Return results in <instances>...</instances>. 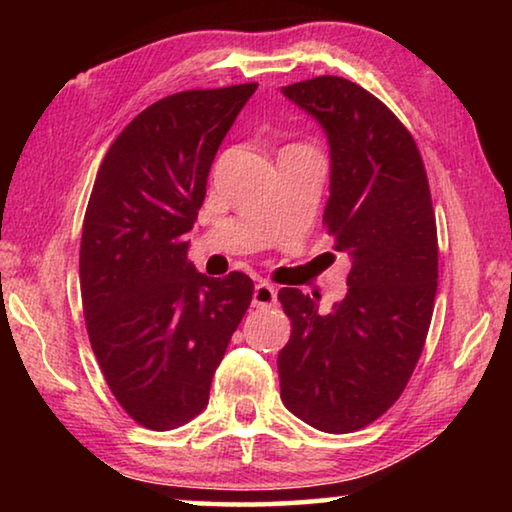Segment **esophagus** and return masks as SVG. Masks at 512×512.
<instances>
[{
  "label": "esophagus",
  "instance_id": "1",
  "mask_svg": "<svg viewBox=\"0 0 512 512\" xmlns=\"http://www.w3.org/2000/svg\"><path fill=\"white\" fill-rule=\"evenodd\" d=\"M275 300H277V291L273 289V284H268V282L255 284V289H253V305L255 307L275 305Z\"/></svg>",
  "mask_w": 512,
  "mask_h": 512
}]
</instances>
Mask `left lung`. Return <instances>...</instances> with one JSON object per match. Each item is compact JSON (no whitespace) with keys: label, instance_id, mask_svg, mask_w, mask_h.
Returning <instances> with one entry per match:
<instances>
[{"label":"left lung","instance_id":"obj_1","mask_svg":"<svg viewBox=\"0 0 512 512\" xmlns=\"http://www.w3.org/2000/svg\"><path fill=\"white\" fill-rule=\"evenodd\" d=\"M282 94L327 135L323 221L352 268L329 314L300 289L277 293L291 318L277 354L280 397L314 429L350 433L397 402L427 339L438 289L427 171L402 121L361 85L318 76Z\"/></svg>","mask_w":512,"mask_h":512}]
</instances>
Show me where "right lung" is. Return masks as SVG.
I'll list each match as a JSON object with an SVG mask.
<instances>
[{
    "label": "right lung",
    "instance_id": "add662e5",
    "mask_svg": "<svg viewBox=\"0 0 512 512\" xmlns=\"http://www.w3.org/2000/svg\"><path fill=\"white\" fill-rule=\"evenodd\" d=\"M257 83L187 90L142 110L103 158L85 210L81 298L103 377L131 418L169 431L201 413L253 300L244 273L187 259L214 155Z\"/></svg>",
    "mask_w": 512,
    "mask_h": 512
}]
</instances>
